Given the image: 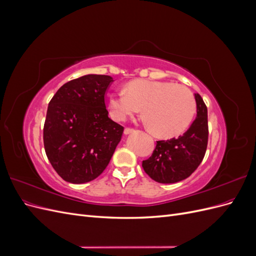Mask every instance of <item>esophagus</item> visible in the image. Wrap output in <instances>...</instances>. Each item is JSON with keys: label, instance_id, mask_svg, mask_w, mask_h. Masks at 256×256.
I'll list each match as a JSON object with an SVG mask.
<instances>
[{"label": "esophagus", "instance_id": "34e87169", "mask_svg": "<svg viewBox=\"0 0 256 256\" xmlns=\"http://www.w3.org/2000/svg\"><path fill=\"white\" fill-rule=\"evenodd\" d=\"M132 132H134V128H125V130H124V134H130Z\"/></svg>", "mask_w": 256, "mask_h": 256}]
</instances>
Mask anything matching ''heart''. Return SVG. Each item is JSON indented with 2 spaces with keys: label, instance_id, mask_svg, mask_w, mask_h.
Masks as SVG:
<instances>
[{
  "label": "heart",
  "instance_id": "heart-1",
  "mask_svg": "<svg viewBox=\"0 0 256 256\" xmlns=\"http://www.w3.org/2000/svg\"><path fill=\"white\" fill-rule=\"evenodd\" d=\"M108 108L115 120H125L141 111L152 132L160 138H174L187 130L196 112L191 90L168 81L138 79L130 81L125 90L110 92Z\"/></svg>",
  "mask_w": 256,
  "mask_h": 256
}]
</instances>
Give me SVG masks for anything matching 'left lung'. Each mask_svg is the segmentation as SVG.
Returning a JSON list of instances; mask_svg holds the SVG:
<instances>
[{"mask_svg": "<svg viewBox=\"0 0 256 256\" xmlns=\"http://www.w3.org/2000/svg\"><path fill=\"white\" fill-rule=\"evenodd\" d=\"M196 118L182 136L157 141L152 156L142 162L145 173L160 184H174L186 180L202 162L208 142L207 106L202 97L194 94Z\"/></svg>", "mask_w": 256, "mask_h": 256, "instance_id": "left-lung-1", "label": "left lung"}]
</instances>
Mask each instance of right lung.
Wrapping results in <instances>:
<instances>
[{"label":"right lung","instance_id":"1","mask_svg":"<svg viewBox=\"0 0 256 256\" xmlns=\"http://www.w3.org/2000/svg\"><path fill=\"white\" fill-rule=\"evenodd\" d=\"M113 78L86 74L65 83L50 100L44 145L64 180L84 184L102 174L120 143L124 127L108 114L104 94Z\"/></svg>","mask_w":256,"mask_h":256}]
</instances>
